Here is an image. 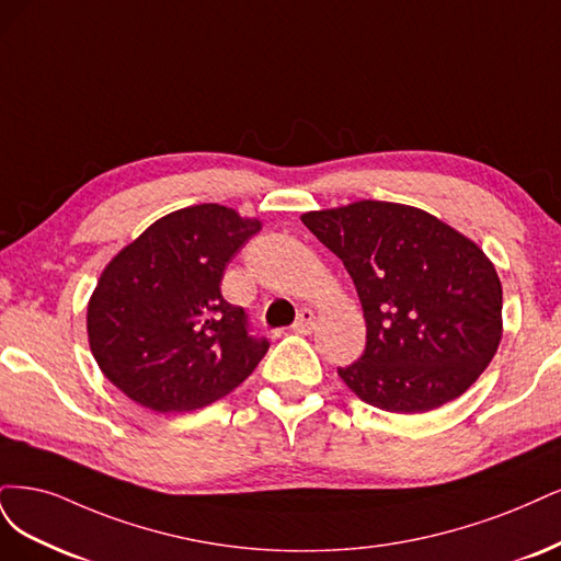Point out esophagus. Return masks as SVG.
I'll return each mask as SVG.
<instances>
[{"instance_id": "1", "label": "esophagus", "mask_w": 561, "mask_h": 561, "mask_svg": "<svg viewBox=\"0 0 561 561\" xmlns=\"http://www.w3.org/2000/svg\"><path fill=\"white\" fill-rule=\"evenodd\" d=\"M314 329V312L307 310V307H302V310L298 312V319L294 323V331L298 333H310Z\"/></svg>"}]
</instances>
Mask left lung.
<instances>
[{"instance_id":"obj_1","label":"left lung","mask_w":561,"mask_h":561,"mask_svg":"<svg viewBox=\"0 0 561 561\" xmlns=\"http://www.w3.org/2000/svg\"><path fill=\"white\" fill-rule=\"evenodd\" d=\"M345 263L366 317V352L337 375L387 412L455 401L501 342V282L484 251L417 207L360 201L300 216Z\"/></svg>"}]
</instances>
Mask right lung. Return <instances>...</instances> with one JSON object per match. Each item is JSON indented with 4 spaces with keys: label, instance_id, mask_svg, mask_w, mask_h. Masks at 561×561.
Here are the masks:
<instances>
[{
    "label": "right lung",
    "instance_id": "1",
    "mask_svg": "<svg viewBox=\"0 0 561 561\" xmlns=\"http://www.w3.org/2000/svg\"><path fill=\"white\" fill-rule=\"evenodd\" d=\"M261 221L221 205L162 216L104 267L88 302L100 370L135 403L188 412L240 387L270 342L221 296L224 270Z\"/></svg>",
    "mask_w": 561,
    "mask_h": 561
}]
</instances>
